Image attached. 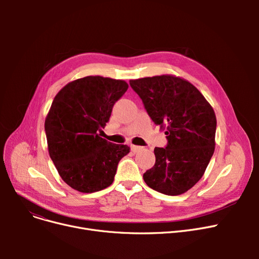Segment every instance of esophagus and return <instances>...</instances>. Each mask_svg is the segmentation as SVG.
Masks as SVG:
<instances>
[{
    "mask_svg": "<svg viewBox=\"0 0 259 259\" xmlns=\"http://www.w3.org/2000/svg\"><path fill=\"white\" fill-rule=\"evenodd\" d=\"M130 148H131V151L132 152H139V151H141L142 149H143V147H140V146H135V145H131L130 146Z\"/></svg>",
    "mask_w": 259,
    "mask_h": 259,
    "instance_id": "34e87169",
    "label": "esophagus"
}]
</instances>
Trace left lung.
<instances>
[{"instance_id": "1", "label": "left lung", "mask_w": 259, "mask_h": 259, "mask_svg": "<svg viewBox=\"0 0 259 259\" xmlns=\"http://www.w3.org/2000/svg\"><path fill=\"white\" fill-rule=\"evenodd\" d=\"M149 116L164 129L168 144L155 147V164L145 183L166 195H181L205 173L215 149L216 116L190 81L171 74L131 79Z\"/></svg>"}]
</instances>
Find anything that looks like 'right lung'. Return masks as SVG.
Here are the masks:
<instances>
[{"label": "right lung", "instance_id": "add662e5", "mask_svg": "<svg viewBox=\"0 0 259 259\" xmlns=\"http://www.w3.org/2000/svg\"><path fill=\"white\" fill-rule=\"evenodd\" d=\"M122 79L90 75L70 81L54 98L45 119L48 152L62 180L81 193L113 183L127 145L112 144L99 131L128 89Z\"/></svg>", "mask_w": 259, "mask_h": 259}]
</instances>
